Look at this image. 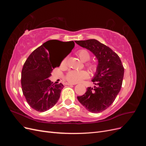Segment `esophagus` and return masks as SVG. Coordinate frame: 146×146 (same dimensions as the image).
<instances>
[{"label":"esophagus","instance_id":"esophagus-1","mask_svg":"<svg viewBox=\"0 0 146 146\" xmlns=\"http://www.w3.org/2000/svg\"><path fill=\"white\" fill-rule=\"evenodd\" d=\"M66 85H74V84H72V83H65Z\"/></svg>","mask_w":146,"mask_h":146}]
</instances>
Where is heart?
Instances as JSON below:
<instances>
[{"mask_svg": "<svg viewBox=\"0 0 146 146\" xmlns=\"http://www.w3.org/2000/svg\"><path fill=\"white\" fill-rule=\"evenodd\" d=\"M77 55L78 56L80 59L83 61H87L90 59V54L86 49H80L78 50L77 53ZM61 65L62 66H66L67 65V58L65 57L61 61ZM87 67L91 69L92 71H95L98 68V66L96 63L88 62L86 64ZM88 74L86 70H71L69 71L67 74L64 76V78L66 80L71 83H77L81 82L82 80L88 77Z\"/></svg>", "mask_w": 146, "mask_h": 146, "instance_id": "obj_1", "label": "heart"}]
</instances>
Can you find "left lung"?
Wrapping results in <instances>:
<instances>
[{
	"label": "left lung",
	"instance_id": "1",
	"mask_svg": "<svg viewBox=\"0 0 146 146\" xmlns=\"http://www.w3.org/2000/svg\"><path fill=\"white\" fill-rule=\"evenodd\" d=\"M75 42L91 51L99 62L95 76L92 80L95 86L88 87L85 93L78 96L77 99L89 111L100 113L114 102L120 91L124 68L116 53L96 39Z\"/></svg>",
	"mask_w": 146,
	"mask_h": 146
}]
</instances>
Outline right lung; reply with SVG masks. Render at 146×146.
Returning <instances> with one entry per match:
<instances>
[{
	"label": "right lung",
	"mask_w": 146,
	"mask_h": 146,
	"mask_svg": "<svg viewBox=\"0 0 146 146\" xmlns=\"http://www.w3.org/2000/svg\"><path fill=\"white\" fill-rule=\"evenodd\" d=\"M74 46L73 41L63 42L52 39L36 48L26 60L21 72L22 90L28 104L35 110L46 111L58 100L63 84H52L48 77ZM64 48L68 51L60 57L53 54L55 51Z\"/></svg>",
	"instance_id": "1"
}]
</instances>
